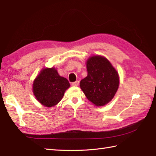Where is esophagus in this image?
<instances>
[{
    "instance_id": "1",
    "label": "esophagus",
    "mask_w": 156,
    "mask_h": 156,
    "mask_svg": "<svg viewBox=\"0 0 156 156\" xmlns=\"http://www.w3.org/2000/svg\"><path fill=\"white\" fill-rule=\"evenodd\" d=\"M72 85L74 86V87H77V86L79 85V81H76L74 82H72Z\"/></svg>"
}]
</instances>
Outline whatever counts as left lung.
<instances>
[{
    "label": "left lung",
    "instance_id": "left-lung-1",
    "mask_svg": "<svg viewBox=\"0 0 156 156\" xmlns=\"http://www.w3.org/2000/svg\"><path fill=\"white\" fill-rule=\"evenodd\" d=\"M88 75L80 81L84 94L95 106L102 107L108 103L119 86L118 72L104 56L92 55L87 62Z\"/></svg>",
    "mask_w": 156,
    "mask_h": 156
}]
</instances>
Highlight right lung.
<instances>
[{
	"label": "right lung",
	"instance_id": "1",
	"mask_svg": "<svg viewBox=\"0 0 156 156\" xmlns=\"http://www.w3.org/2000/svg\"><path fill=\"white\" fill-rule=\"evenodd\" d=\"M69 86L67 79L59 76L55 68H45L34 80L33 92L39 103L52 107L62 100Z\"/></svg>",
	"mask_w": 156,
	"mask_h": 156
}]
</instances>
